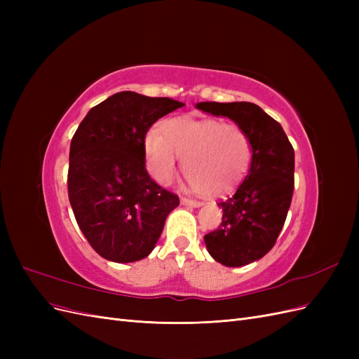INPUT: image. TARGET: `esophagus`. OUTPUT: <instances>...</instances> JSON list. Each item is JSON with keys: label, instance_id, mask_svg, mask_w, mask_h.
Segmentation results:
<instances>
[{"label": "esophagus", "instance_id": "34e87169", "mask_svg": "<svg viewBox=\"0 0 359 359\" xmlns=\"http://www.w3.org/2000/svg\"><path fill=\"white\" fill-rule=\"evenodd\" d=\"M181 203H182V205H187V206H194V208H196V206H201V205H202L201 201L189 199V198H182V199H181Z\"/></svg>", "mask_w": 359, "mask_h": 359}]
</instances>
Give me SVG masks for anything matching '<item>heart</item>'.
Segmentation results:
<instances>
[{
    "instance_id": "1",
    "label": "heart",
    "mask_w": 359,
    "mask_h": 359,
    "mask_svg": "<svg viewBox=\"0 0 359 359\" xmlns=\"http://www.w3.org/2000/svg\"><path fill=\"white\" fill-rule=\"evenodd\" d=\"M180 157L193 190L222 194L245 177L253 145L241 126L212 118H173L163 124V135L156 128L148 132L145 160L156 181L170 182L177 175Z\"/></svg>"
}]
</instances>
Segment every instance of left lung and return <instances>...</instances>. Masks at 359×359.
Listing matches in <instances>:
<instances>
[{
    "mask_svg": "<svg viewBox=\"0 0 359 359\" xmlns=\"http://www.w3.org/2000/svg\"><path fill=\"white\" fill-rule=\"evenodd\" d=\"M198 109L227 116L252 139L253 158L235 193L219 203L222 224L203 236L210 255L224 266H243L264 257L283 229L292 202L295 153L285 130L250 102H203Z\"/></svg>",
    "mask_w": 359,
    "mask_h": 359,
    "instance_id": "obj_1",
    "label": "left lung"
}]
</instances>
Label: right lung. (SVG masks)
Instances as JSON below:
<instances>
[{"label":"right lung","instance_id":"obj_1","mask_svg":"<svg viewBox=\"0 0 359 359\" xmlns=\"http://www.w3.org/2000/svg\"><path fill=\"white\" fill-rule=\"evenodd\" d=\"M184 103L121 91L94 106L70 144L69 199L86 241L118 264L147 257L178 194L145 168V136L158 118Z\"/></svg>","mask_w":359,"mask_h":359}]
</instances>
